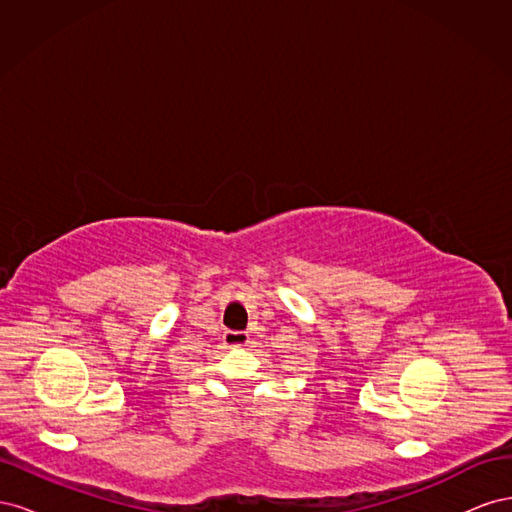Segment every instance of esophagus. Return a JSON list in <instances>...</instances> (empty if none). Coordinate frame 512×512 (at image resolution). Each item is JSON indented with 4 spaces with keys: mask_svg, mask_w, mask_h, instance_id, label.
Masks as SVG:
<instances>
[{
    "mask_svg": "<svg viewBox=\"0 0 512 512\" xmlns=\"http://www.w3.org/2000/svg\"><path fill=\"white\" fill-rule=\"evenodd\" d=\"M250 342V335L243 333V331H226L224 333V344L230 348H243Z\"/></svg>",
    "mask_w": 512,
    "mask_h": 512,
    "instance_id": "esophagus-1",
    "label": "esophagus"
}]
</instances>
